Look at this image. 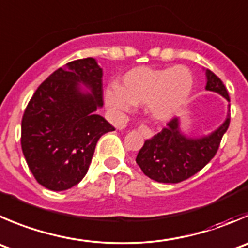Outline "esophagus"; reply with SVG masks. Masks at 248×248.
I'll use <instances>...</instances> for the list:
<instances>
[{
    "label": "esophagus",
    "mask_w": 248,
    "mask_h": 248,
    "mask_svg": "<svg viewBox=\"0 0 248 248\" xmlns=\"http://www.w3.org/2000/svg\"><path fill=\"white\" fill-rule=\"evenodd\" d=\"M138 131L140 132L141 136H143L145 139H150L151 137L154 136L153 131H151L148 126H145V124H141V126L138 128Z\"/></svg>",
    "instance_id": "34e87169"
}]
</instances>
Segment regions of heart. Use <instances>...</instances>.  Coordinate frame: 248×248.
<instances>
[{"label": "heart", "mask_w": 248, "mask_h": 248, "mask_svg": "<svg viewBox=\"0 0 248 248\" xmlns=\"http://www.w3.org/2000/svg\"><path fill=\"white\" fill-rule=\"evenodd\" d=\"M193 87L194 76L184 65L138 66L124 74L120 86L105 91V102L117 111H129L133 104H145L154 120L167 121L188 102Z\"/></svg>", "instance_id": "b5f03b06"}]
</instances>
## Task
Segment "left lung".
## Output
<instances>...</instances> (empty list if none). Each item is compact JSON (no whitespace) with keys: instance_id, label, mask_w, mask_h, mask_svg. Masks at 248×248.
<instances>
[{"instance_id":"left-lung-1","label":"left lung","mask_w":248,"mask_h":248,"mask_svg":"<svg viewBox=\"0 0 248 248\" xmlns=\"http://www.w3.org/2000/svg\"><path fill=\"white\" fill-rule=\"evenodd\" d=\"M206 90L218 93L230 102L227 88L218 76L206 70ZM229 124L230 114H228L217 129L207 136L194 138L183 133L179 119L175 117L160 133L145 140L137 155V163L144 174L158 183H179L188 179L215 157Z\"/></svg>"}]
</instances>
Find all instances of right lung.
<instances>
[{
	"instance_id": "obj_1",
	"label": "right lung",
	"mask_w": 248,
	"mask_h": 248,
	"mask_svg": "<svg viewBox=\"0 0 248 248\" xmlns=\"http://www.w3.org/2000/svg\"><path fill=\"white\" fill-rule=\"evenodd\" d=\"M102 78L94 58L74 60L48 76L26 107L21 149L35 179L49 190L78 184L100 137L115 131L97 114L103 107Z\"/></svg>"
}]
</instances>
